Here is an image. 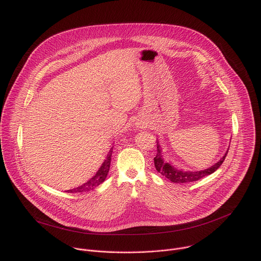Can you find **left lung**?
I'll return each instance as SVG.
<instances>
[{"label":"left lung","instance_id":"left-lung-1","mask_svg":"<svg viewBox=\"0 0 261 261\" xmlns=\"http://www.w3.org/2000/svg\"><path fill=\"white\" fill-rule=\"evenodd\" d=\"M227 153L228 152H226V154L223 156V158L219 162H217L215 165L211 166L210 168H207L205 170L182 171V170H179V169L175 168L170 163H167L164 160V158L162 156L161 148H160V144L157 142V154H156V157L154 158V163H155V167H156L157 171L160 172L165 177H167L170 181L177 182V184H185V182L198 180V179L215 172L222 165L223 161L225 160V158L227 156Z\"/></svg>","mask_w":261,"mask_h":261}]
</instances>
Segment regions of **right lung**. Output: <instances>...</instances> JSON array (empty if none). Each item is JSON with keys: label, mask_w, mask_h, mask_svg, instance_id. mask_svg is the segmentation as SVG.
I'll return each mask as SVG.
<instances>
[{"label": "right lung", "mask_w": 261, "mask_h": 261, "mask_svg": "<svg viewBox=\"0 0 261 261\" xmlns=\"http://www.w3.org/2000/svg\"><path fill=\"white\" fill-rule=\"evenodd\" d=\"M111 153H113V150L109 151V154L107 155V158L106 160L103 162L102 166L99 168V170L97 171V173L87 182H85L84 185L80 186V187L77 188H74V189H71V190H68L67 192L68 193H82V192H87V191H90V190H93L95 187H97V186H99L100 184H102L106 176H107V173L109 171V167H110V160H111Z\"/></svg>", "instance_id": "right-lung-1"}]
</instances>
